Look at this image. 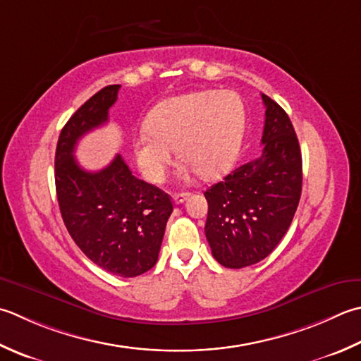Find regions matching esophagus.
Masks as SVG:
<instances>
[{"label": "esophagus", "instance_id": "1", "mask_svg": "<svg viewBox=\"0 0 361 361\" xmlns=\"http://www.w3.org/2000/svg\"><path fill=\"white\" fill-rule=\"evenodd\" d=\"M189 194L188 192H180V194H173V203L175 204H181L185 200H188Z\"/></svg>", "mask_w": 361, "mask_h": 361}]
</instances>
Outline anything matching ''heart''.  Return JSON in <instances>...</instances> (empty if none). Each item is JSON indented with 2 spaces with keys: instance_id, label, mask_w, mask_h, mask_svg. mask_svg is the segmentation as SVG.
<instances>
[{
  "instance_id": "1",
  "label": "heart",
  "mask_w": 361,
  "mask_h": 361,
  "mask_svg": "<svg viewBox=\"0 0 361 361\" xmlns=\"http://www.w3.org/2000/svg\"><path fill=\"white\" fill-rule=\"evenodd\" d=\"M244 104L233 92L204 90L159 103L133 136L139 171L162 183L173 162L175 147L183 162L203 180L221 176L241 150Z\"/></svg>"
}]
</instances>
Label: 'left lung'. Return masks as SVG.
Returning <instances> with one entry per match:
<instances>
[{"label": "left lung", "mask_w": 361, "mask_h": 361, "mask_svg": "<svg viewBox=\"0 0 361 361\" xmlns=\"http://www.w3.org/2000/svg\"><path fill=\"white\" fill-rule=\"evenodd\" d=\"M266 106L263 152L207 189L204 225L211 253L230 269L259 263L285 236L300 200L302 153L288 114L272 98Z\"/></svg>", "instance_id": "1"}]
</instances>
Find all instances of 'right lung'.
Here are the masks:
<instances>
[{
    "label": "right lung",
    "instance_id": "1",
    "mask_svg": "<svg viewBox=\"0 0 361 361\" xmlns=\"http://www.w3.org/2000/svg\"><path fill=\"white\" fill-rule=\"evenodd\" d=\"M118 89L98 90L68 118L56 147L54 181L63 224L84 255L111 274L137 277L157 264L171 195L136 178L122 154L97 172L73 157L78 140L108 122Z\"/></svg>",
    "mask_w": 361,
    "mask_h": 361
}]
</instances>
